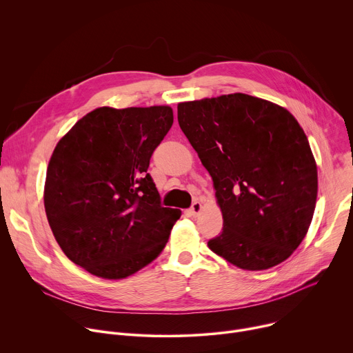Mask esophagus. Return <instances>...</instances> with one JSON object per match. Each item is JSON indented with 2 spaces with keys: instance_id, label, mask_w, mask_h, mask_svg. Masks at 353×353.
<instances>
[{
  "instance_id": "obj_1",
  "label": "esophagus",
  "mask_w": 353,
  "mask_h": 353,
  "mask_svg": "<svg viewBox=\"0 0 353 353\" xmlns=\"http://www.w3.org/2000/svg\"><path fill=\"white\" fill-rule=\"evenodd\" d=\"M201 211H203V204H201L199 201H195V203L190 208V215L191 216H198Z\"/></svg>"
}]
</instances>
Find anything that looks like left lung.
Returning <instances> with one entry per match:
<instances>
[{
  "label": "left lung",
  "instance_id": "8db88e82",
  "mask_svg": "<svg viewBox=\"0 0 353 353\" xmlns=\"http://www.w3.org/2000/svg\"><path fill=\"white\" fill-rule=\"evenodd\" d=\"M181 131L212 177L223 229L208 247L247 270L292 256L310 228L317 165L309 139L282 106L244 93L177 106Z\"/></svg>",
  "mask_w": 353,
  "mask_h": 353
}]
</instances>
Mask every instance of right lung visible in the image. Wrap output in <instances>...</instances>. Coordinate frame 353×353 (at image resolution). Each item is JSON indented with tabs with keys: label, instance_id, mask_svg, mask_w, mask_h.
Listing matches in <instances>:
<instances>
[{
	"label": "right lung",
	"instance_id": "1",
	"mask_svg": "<svg viewBox=\"0 0 353 353\" xmlns=\"http://www.w3.org/2000/svg\"><path fill=\"white\" fill-rule=\"evenodd\" d=\"M172 124L169 106L97 108L54 148L47 221L64 254L89 274L124 279L165 248L181 211L161 205L146 170Z\"/></svg>",
	"mask_w": 353,
	"mask_h": 353
}]
</instances>
